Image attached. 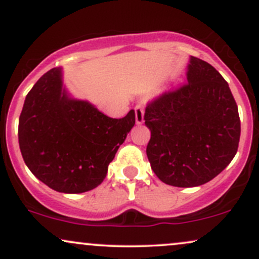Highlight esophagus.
I'll use <instances>...</instances> for the list:
<instances>
[{
    "mask_svg": "<svg viewBox=\"0 0 259 259\" xmlns=\"http://www.w3.org/2000/svg\"><path fill=\"white\" fill-rule=\"evenodd\" d=\"M144 115H145V108L141 105H138L135 107V120L136 124H142L144 123Z\"/></svg>",
    "mask_w": 259,
    "mask_h": 259,
    "instance_id": "34e87169",
    "label": "esophagus"
}]
</instances>
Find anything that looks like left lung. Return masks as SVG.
<instances>
[{"label":"left lung","instance_id":"obj_1","mask_svg":"<svg viewBox=\"0 0 259 259\" xmlns=\"http://www.w3.org/2000/svg\"><path fill=\"white\" fill-rule=\"evenodd\" d=\"M187 84L150 102L146 153L163 183L194 187L222 173L237 152L239 111L228 82L214 67L190 57Z\"/></svg>","mask_w":259,"mask_h":259}]
</instances>
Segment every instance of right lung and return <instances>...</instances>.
Returning <instances> with one entry per match:
<instances>
[{"label": "right lung", "mask_w": 259, "mask_h": 259, "mask_svg": "<svg viewBox=\"0 0 259 259\" xmlns=\"http://www.w3.org/2000/svg\"><path fill=\"white\" fill-rule=\"evenodd\" d=\"M134 124V109L113 119L88 101L70 97L62 69L53 68L25 97L18 126L20 152L26 167L47 186L81 194L102 183Z\"/></svg>", "instance_id": "add662e5"}]
</instances>
